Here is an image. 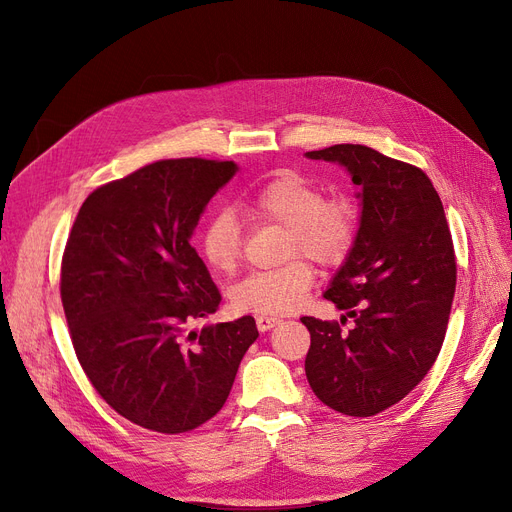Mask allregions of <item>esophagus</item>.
<instances>
[{"label":"esophagus","instance_id":"esophagus-1","mask_svg":"<svg viewBox=\"0 0 512 512\" xmlns=\"http://www.w3.org/2000/svg\"><path fill=\"white\" fill-rule=\"evenodd\" d=\"M255 321H257V328H259L261 332H267V330H272V328H276V326L280 324V317H274V315H257Z\"/></svg>","mask_w":512,"mask_h":512}]
</instances>
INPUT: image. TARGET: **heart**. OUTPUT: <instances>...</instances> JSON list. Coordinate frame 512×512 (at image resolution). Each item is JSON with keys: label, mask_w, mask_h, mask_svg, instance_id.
Here are the masks:
<instances>
[{"label": "heart", "mask_w": 512, "mask_h": 512, "mask_svg": "<svg viewBox=\"0 0 512 512\" xmlns=\"http://www.w3.org/2000/svg\"><path fill=\"white\" fill-rule=\"evenodd\" d=\"M247 218L257 224L286 228L280 267L255 272L230 290V303L242 313H286L309 292L315 274L301 255L319 265H340L353 251L361 215L357 203L346 197H328L324 188L307 176L284 170L267 180L242 205ZM205 263L213 272L232 276L242 261V238L236 215L220 211L205 224L199 240Z\"/></svg>", "instance_id": "heart-1"}]
</instances>
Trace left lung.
Here are the masks:
<instances>
[{"instance_id": "1", "label": "left lung", "mask_w": 512, "mask_h": 512, "mask_svg": "<svg viewBox=\"0 0 512 512\" xmlns=\"http://www.w3.org/2000/svg\"><path fill=\"white\" fill-rule=\"evenodd\" d=\"M338 161L361 186L353 251L324 299L340 321L301 317L311 334L305 373L315 396L348 417L405 398L436 363L456 286V257L440 195L427 174L365 145L307 151ZM351 316L354 326H341Z\"/></svg>"}]
</instances>
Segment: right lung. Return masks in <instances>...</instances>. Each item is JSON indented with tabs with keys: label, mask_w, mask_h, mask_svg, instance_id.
<instances>
[{
	"label": "right lung",
	"mask_w": 512,
	"mask_h": 512,
	"mask_svg": "<svg viewBox=\"0 0 512 512\" xmlns=\"http://www.w3.org/2000/svg\"><path fill=\"white\" fill-rule=\"evenodd\" d=\"M234 161L159 159L101 184L78 209L60 294L76 359L118 415L184 434L218 413L257 340L245 315L195 332L222 294L191 245Z\"/></svg>",
	"instance_id": "1"
}]
</instances>
